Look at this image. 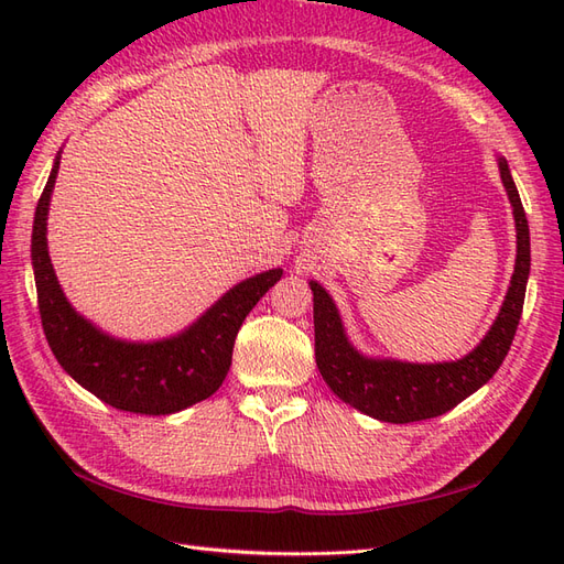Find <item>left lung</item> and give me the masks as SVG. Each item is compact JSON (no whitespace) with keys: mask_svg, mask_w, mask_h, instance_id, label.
<instances>
[{"mask_svg":"<svg viewBox=\"0 0 564 564\" xmlns=\"http://www.w3.org/2000/svg\"><path fill=\"white\" fill-rule=\"evenodd\" d=\"M499 169L510 204H513L518 228L516 272L497 322L491 324L482 344L464 360L442 365L367 360L348 344L329 294L317 282H311L317 369L322 379L346 404L388 423L433 419L473 395L501 367L516 338L524 305L529 278V226L506 160H499Z\"/></svg>","mask_w":564,"mask_h":564,"instance_id":"left-lung-1","label":"left lung"}]
</instances>
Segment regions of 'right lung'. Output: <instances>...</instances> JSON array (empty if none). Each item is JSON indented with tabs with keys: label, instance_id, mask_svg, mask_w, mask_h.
<instances>
[{
	"label": "right lung",
	"instance_id": "1",
	"mask_svg": "<svg viewBox=\"0 0 564 564\" xmlns=\"http://www.w3.org/2000/svg\"><path fill=\"white\" fill-rule=\"evenodd\" d=\"M56 174L58 158L37 202L32 226V265L42 327L61 367L98 400L133 414H174L214 395L230 369L235 336L245 317L282 278V270H268L237 284L181 336L158 344L115 340L73 311L51 268L46 212Z\"/></svg>",
	"mask_w": 564,
	"mask_h": 564
}]
</instances>
